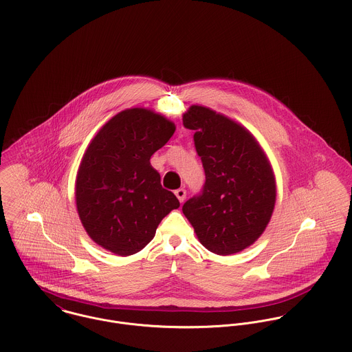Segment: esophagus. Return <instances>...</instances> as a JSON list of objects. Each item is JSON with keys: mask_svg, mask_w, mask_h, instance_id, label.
I'll list each match as a JSON object with an SVG mask.
<instances>
[{"mask_svg": "<svg viewBox=\"0 0 352 352\" xmlns=\"http://www.w3.org/2000/svg\"><path fill=\"white\" fill-rule=\"evenodd\" d=\"M175 195H177V198H178L181 202H184L185 198H186V190H185V189H178V190H175Z\"/></svg>", "mask_w": 352, "mask_h": 352, "instance_id": "34e87169", "label": "esophagus"}]
</instances>
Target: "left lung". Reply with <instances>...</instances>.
Here are the masks:
<instances>
[{
    "mask_svg": "<svg viewBox=\"0 0 352 352\" xmlns=\"http://www.w3.org/2000/svg\"><path fill=\"white\" fill-rule=\"evenodd\" d=\"M182 120L195 131L205 170L201 193L188 199L182 212L205 248L236 254L263 234L272 219L273 168L255 138L234 120L199 105L190 107Z\"/></svg>",
    "mask_w": 352,
    "mask_h": 352,
    "instance_id": "left-lung-1",
    "label": "left lung"
}]
</instances>
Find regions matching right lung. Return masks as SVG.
<instances>
[{"label": "right lung", "instance_id": "right-lung-1", "mask_svg": "<svg viewBox=\"0 0 352 352\" xmlns=\"http://www.w3.org/2000/svg\"><path fill=\"white\" fill-rule=\"evenodd\" d=\"M175 131L153 111L132 108L111 118L94 136L79 164L76 201L87 234L105 250L126 256L155 236L179 201L160 185L153 154Z\"/></svg>", "mask_w": 352, "mask_h": 352}]
</instances>
